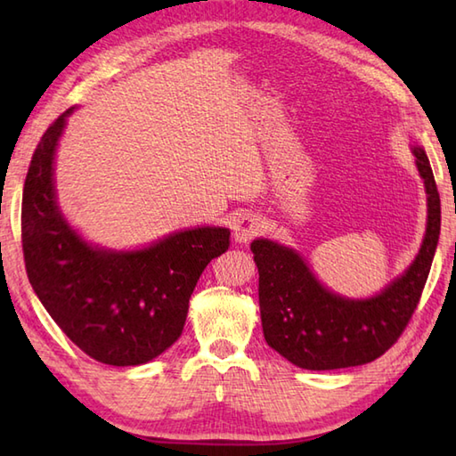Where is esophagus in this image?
I'll use <instances>...</instances> for the list:
<instances>
[{
	"mask_svg": "<svg viewBox=\"0 0 456 456\" xmlns=\"http://www.w3.org/2000/svg\"><path fill=\"white\" fill-rule=\"evenodd\" d=\"M263 221L260 217L253 216V213H247V216H240L233 227V235L237 243H248L250 239H255L256 235L263 233Z\"/></svg>",
	"mask_w": 456,
	"mask_h": 456,
	"instance_id": "1",
	"label": "esophagus"
}]
</instances>
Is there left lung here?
I'll return each instance as SVG.
<instances>
[{"label": "left lung", "instance_id": "left-lung-1", "mask_svg": "<svg viewBox=\"0 0 456 456\" xmlns=\"http://www.w3.org/2000/svg\"><path fill=\"white\" fill-rule=\"evenodd\" d=\"M428 190V231L405 274L370 299H345L317 282L292 248L253 240L258 304L266 343L307 370H335L376 361L398 341L418 309L441 231V200L428 154L413 147Z\"/></svg>", "mask_w": 456, "mask_h": 456}]
</instances>
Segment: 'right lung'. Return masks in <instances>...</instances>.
<instances>
[{"mask_svg":"<svg viewBox=\"0 0 456 456\" xmlns=\"http://www.w3.org/2000/svg\"><path fill=\"white\" fill-rule=\"evenodd\" d=\"M66 110L45 131L25 178L21 240L28 282L56 325L94 361L137 366L182 335L193 288L229 248V229L198 227L149 248H94L58 211L53 160Z\"/></svg>","mask_w":456,"mask_h":456,"instance_id":"right-lung-1","label":"right lung"}]
</instances>
